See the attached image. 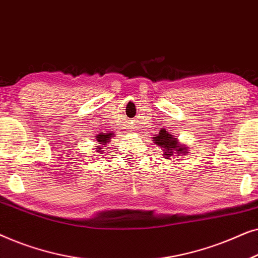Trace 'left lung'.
<instances>
[{"instance_id":"obj_1","label":"left lung","mask_w":258,"mask_h":258,"mask_svg":"<svg viewBox=\"0 0 258 258\" xmlns=\"http://www.w3.org/2000/svg\"><path fill=\"white\" fill-rule=\"evenodd\" d=\"M154 136V143L156 144L157 147H161V149L163 150V156L167 158V160H174V158L171 157L176 156L178 158L179 156L188 155V146H186V144L179 143V141L177 139H175L174 135H171V134L168 133L165 129L160 130L158 134Z\"/></svg>"}]
</instances>
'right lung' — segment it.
I'll return each instance as SVG.
<instances>
[{"label": "right lung", "mask_w": 258, "mask_h": 258, "mask_svg": "<svg viewBox=\"0 0 258 258\" xmlns=\"http://www.w3.org/2000/svg\"><path fill=\"white\" fill-rule=\"evenodd\" d=\"M115 136V133H102V134H98V135L96 136V141H97V146L96 148H94L95 150L97 151L98 154H103L104 153V147H107L109 142H110L112 137ZM105 149H108V147L105 148Z\"/></svg>", "instance_id": "right-lung-1"}]
</instances>
